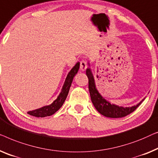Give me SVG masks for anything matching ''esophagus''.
<instances>
[{
  "mask_svg": "<svg viewBox=\"0 0 158 158\" xmlns=\"http://www.w3.org/2000/svg\"><path fill=\"white\" fill-rule=\"evenodd\" d=\"M87 67V65H86V63L84 61H80V69L81 71H84Z\"/></svg>",
  "mask_w": 158,
  "mask_h": 158,
  "instance_id": "34e87169",
  "label": "esophagus"
}]
</instances>
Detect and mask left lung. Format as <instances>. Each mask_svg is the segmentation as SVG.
I'll use <instances>...</instances> for the list:
<instances>
[{
	"label": "left lung",
	"instance_id": "1",
	"mask_svg": "<svg viewBox=\"0 0 158 158\" xmlns=\"http://www.w3.org/2000/svg\"><path fill=\"white\" fill-rule=\"evenodd\" d=\"M89 66H90L89 62H88ZM86 74L89 79V90L91 99L96 110L103 116L110 118H121L130 114V113L134 112L140 104L145 100L144 98L140 102L136 105L132 106H124L116 105L114 104H111L110 102L104 99L102 94L99 92L96 87L94 77L93 76L92 72L90 68H87L86 70Z\"/></svg>",
	"mask_w": 158,
	"mask_h": 158
}]
</instances>
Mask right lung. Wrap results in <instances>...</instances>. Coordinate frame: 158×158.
<instances>
[{"label":"right lung","instance_id":"1","mask_svg":"<svg viewBox=\"0 0 158 158\" xmlns=\"http://www.w3.org/2000/svg\"><path fill=\"white\" fill-rule=\"evenodd\" d=\"M79 66L80 63L79 62H77L74 67L68 73L65 79V81L64 83V85L62 86L61 92H60L59 96L57 97V98L52 104H49V105L44 106L41 108L36 109V110L29 111V112H27L28 114L31 115V116H34L36 117H45L51 116V115L54 114L55 112H56L61 107V106L63 105V104L66 100V97H67L69 91L70 86L72 85L73 79H74V76L78 72Z\"/></svg>","mask_w":158,"mask_h":158}]
</instances>
